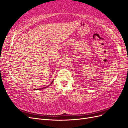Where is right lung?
<instances>
[{
	"instance_id": "add662e5",
	"label": "right lung",
	"mask_w": 128,
	"mask_h": 128,
	"mask_svg": "<svg viewBox=\"0 0 128 128\" xmlns=\"http://www.w3.org/2000/svg\"><path fill=\"white\" fill-rule=\"evenodd\" d=\"M53 80H53V81H52V82H51V83L50 84H49L48 86H45V87H44V88H36V89H34V90H40V89H42V88H47L48 87V86H50V85H51V84H52V83H53Z\"/></svg>"
}]
</instances>
